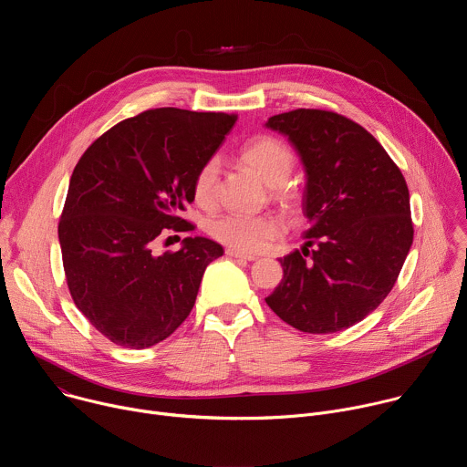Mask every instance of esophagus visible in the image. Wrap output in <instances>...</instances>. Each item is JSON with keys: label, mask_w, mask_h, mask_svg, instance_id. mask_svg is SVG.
Returning <instances> with one entry per match:
<instances>
[{"label": "esophagus", "mask_w": 467, "mask_h": 467, "mask_svg": "<svg viewBox=\"0 0 467 467\" xmlns=\"http://www.w3.org/2000/svg\"><path fill=\"white\" fill-rule=\"evenodd\" d=\"M225 254L227 256H233V258H242V260H256L258 256L256 254H251V253H242V251H236V249H225Z\"/></svg>", "instance_id": "1"}]
</instances>
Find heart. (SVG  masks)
Returning a JSON list of instances; mask_svg holds the SVG:
<instances>
[{"instance_id": "1", "label": "heart", "mask_w": 467, "mask_h": 467, "mask_svg": "<svg viewBox=\"0 0 467 467\" xmlns=\"http://www.w3.org/2000/svg\"><path fill=\"white\" fill-rule=\"evenodd\" d=\"M242 162L253 170L265 184L272 186L275 195L288 197L290 190L286 188V181L294 170L296 159L290 148L274 139L260 137L249 140L240 150ZM218 177L220 164L216 159H209L199 166L193 175V199L197 205L213 207L218 199ZM285 233V222L275 214H238L229 213L218 216L209 223V234L220 244L242 251V253H256L275 238Z\"/></svg>"}]
</instances>
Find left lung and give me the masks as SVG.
Listing matches in <instances>:
<instances>
[{"instance_id":"obj_1","label":"left lung","mask_w":467,"mask_h":467,"mask_svg":"<svg viewBox=\"0 0 467 467\" xmlns=\"http://www.w3.org/2000/svg\"><path fill=\"white\" fill-rule=\"evenodd\" d=\"M306 170L305 245L281 258L265 297L288 325L328 335L362 321L393 288L414 242L410 195L399 166L362 125L332 110L272 116Z\"/></svg>"}]
</instances>
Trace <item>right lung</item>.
Listing matches in <instances>:
<instances>
[{
	"label": "right lung",
	"instance_id": "1",
	"mask_svg": "<svg viewBox=\"0 0 467 467\" xmlns=\"http://www.w3.org/2000/svg\"><path fill=\"white\" fill-rule=\"evenodd\" d=\"M236 118L150 109L103 132L76 164L58 220L66 285L112 344L146 349L166 340L192 312L207 265L223 254L202 236L161 256L153 242L193 229L179 216L193 202V175Z\"/></svg>",
	"mask_w": 467,
	"mask_h": 467
}]
</instances>
